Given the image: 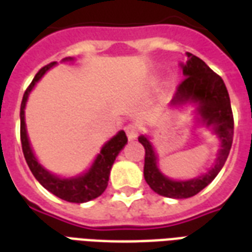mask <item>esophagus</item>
I'll return each mask as SVG.
<instances>
[{
    "label": "esophagus",
    "mask_w": 252,
    "mask_h": 252,
    "mask_svg": "<svg viewBox=\"0 0 252 252\" xmlns=\"http://www.w3.org/2000/svg\"><path fill=\"white\" fill-rule=\"evenodd\" d=\"M139 126L135 124V123H132V124H128L126 126V136L129 140H135L137 136H139Z\"/></svg>",
    "instance_id": "34e87169"
}]
</instances>
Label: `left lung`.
Here are the masks:
<instances>
[{
	"label": "left lung",
	"mask_w": 252,
	"mask_h": 252,
	"mask_svg": "<svg viewBox=\"0 0 252 252\" xmlns=\"http://www.w3.org/2000/svg\"><path fill=\"white\" fill-rule=\"evenodd\" d=\"M185 79L170 102V108L193 106L195 126H205L219 142L215 163L206 173L189 180H173L159 169V157L148 135H140L139 142L146 150L144 180L159 195L169 198H189L206 188L216 178L228 158L232 146L233 116L225 83L204 61L188 52L186 63H180Z\"/></svg>",
	"instance_id": "obj_1"
}]
</instances>
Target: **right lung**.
Listing matches in <instances>:
<instances>
[{"mask_svg": "<svg viewBox=\"0 0 252 252\" xmlns=\"http://www.w3.org/2000/svg\"><path fill=\"white\" fill-rule=\"evenodd\" d=\"M62 62H74V58H64ZM57 62H52L47 64L37 72L33 78V81L30 85V88L25 90L24 97L21 101V108H20V136H21V146H23V153L27 163L30 166L32 174L36 180L39 181L43 188H46L52 194H55L59 198H62L68 202H88L94 198H97L102 194L108 186L109 181L110 170L115 163L117 155L120 154L123 148L126 147L128 139L126 136V132L119 131L115 136L110 137L108 142L101 147V151L97 154L94 158L93 163L90 164L88 170L83 173L72 177H62V175L54 174L52 171L46 169L43 164L36 158L33 148L31 146L28 132H27V124H25V106L27 101L30 98L31 92L35 89L36 83L44 77L50 68L57 66Z\"/></svg>", "mask_w": 252, "mask_h": 252, "instance_id": "add662e5", "label": "right lung"}]
</instances>
